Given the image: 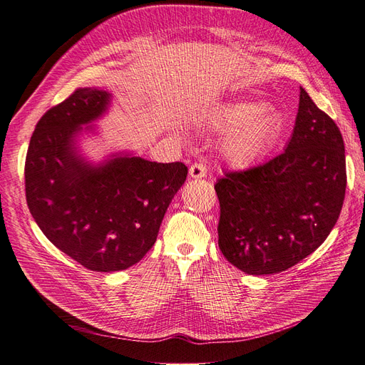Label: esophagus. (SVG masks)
I'll list each match as a JSON object with an SVG mask.
<instances>
[{
    "label": "esophagus",
    "instance_id": "esophagus-1",
    "mask_svg": "<svg viewBox=\"0 0 365 365\" xmlns=\"http://www.w3.org/2000/svg\"><path fill=\"white\" fill-rule=\"evenodd\" d=\"M189 173H190L192 178H195V180H197V178H204V176L207 175V168H205V164H202V163H195V164H192V165H190V170H189Z\"/></svg>",
    "mask_w": 365,
    "mask_h": 365
}]
</instances>
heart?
<instances>
[{"instance_id": "b5f03b06", "label": "heart", "mask_w": 365, "mask_h": 365, "mask_svg": "<svg viewBox=\"0 0 365 365\" xmlns=\"http://www.w3.org/2000/svg\"><path fill=\"white\" fill-rule=\"evenodd\" d=\"M208 125L225 132L222 153L236 168H250L263 160L280 138L283 118L271 106L256 101H236L213 109Z\"/></svg>"}]
</instances>
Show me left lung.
<instances>
[{
  "mask_svg": "<svg viewBox=\"0 0 365 365\" xmlns=\"http://www.w3.org/2000/svg\"><path fill=\"white\" fill-rule=\"evenodd\" d=\"M346 185L341 132L300 88L295 126L284 152L256 168L227 172L215 185L220 251L250 275L289 269L332 231Z\"/></svg>",
  "mask_w": 365,
  "mask_h": 365,
  "instance_id": "obj_1",
  "label": "left lung"
}]
</instances>
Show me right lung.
Segmentation results:
<instances>
[{"instance_id": "add662e5", "label": "right lung", "mask_w": 365, "mask_h": 365, "mask_svg": "<svg viewBox=\"0 0 365 365\" xmlns=\"http://www.w3.org/2000/svg\"><path fill=\"white\" fill-rule=\"evenodd\" d=\"M111 94L77 88L41 117L26 157V197L42 233L82 267L128 269L155 244L185 164L115 155L91 165L77 155L74 137L101 117Z\"/></svg>"}]
</instances>
